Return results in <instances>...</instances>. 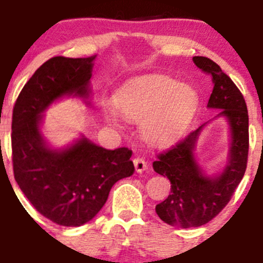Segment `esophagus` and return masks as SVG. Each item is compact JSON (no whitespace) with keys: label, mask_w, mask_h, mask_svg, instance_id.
I'll use <instances>...</instances> for the list:
<instances>
[{"label":"esophagus","mask_w":263,"mask_h":263,"mask_svg":"<svg viewBox=\"0 0 263 263\" xmlns=\"http://www.w3.org/2000/svg\"><path fill=\"white\" fill-rule=\"evenodd\" d=\"M134 164H135V169H136L137 173H142L144 171H146L148 168L146 160H145L144 158H141V156H136V158L134 159Z\"/></svg>","instance_id":"1"}]
</instances>
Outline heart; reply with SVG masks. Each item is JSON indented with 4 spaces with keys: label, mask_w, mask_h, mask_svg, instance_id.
<instances>
[{
    "label": "heart",
    "mask_w": 263,
    "mask_h": 263,
    "mask_svg": "<svg viewBox=\"0 0 263 263\" xmlns=\"http://www.w3.org/2000/svg\"><path fill=\"white\" fill-rule=\"evenodd\" d=\"M116 109L131 122H142L141 135L154 146L172 144L182 136L198 109L197 90L173 78L148 75L116 92ZM116 121L115 115H110Z\"/></svg>",
    "instance_id": "heart-1"
}]
</instances>
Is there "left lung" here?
<instances>
[{"mask_svg": "<svg viewBox=\"0 0 263 263\" xmlns=\"http://www.w3.org/2000/svg\"><path fill=\"white\" fill-rule=\"evenodd\" d=\"M198 68L211 76L214 89L208 107L221 109L216 117L229 123L230 142L228 164L222 173L206 176L193 151L202 127L192 131L169 150L159 154L153 163L156 173L171 181V195L155 208L158 216L172 227L196 228L213 220L230 201L246 173L249 134L246 100L232 79L208 57H193Z\"/></svg>", "mask_w": 263, "mask_h": 263, "instance_id": "obj_1", "label": "left lung"}]
</instances>
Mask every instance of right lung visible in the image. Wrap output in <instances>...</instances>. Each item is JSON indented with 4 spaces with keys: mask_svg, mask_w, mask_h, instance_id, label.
<instances>
[{
    "mask_svg": "<svg viewBox=\"0 0 263 263\" xmlns=\"http://www.w3.org/2000/svg\"><path fill=\"white\" fill-rule=\"evenodd\" d=\"M94 60L50 58L29 79L12 110L15 181L39 214L62 227L90 221L113 184L135 172L128 147L107 150L82 136L71 146L53 150L42 136V115L53 102L89 98Z\"/></svg>",
    "mask_w": 263,
    "mask_h": 263,
    "instance_id": "add662e5",
    "label": "right lung"
}]
</instances>
